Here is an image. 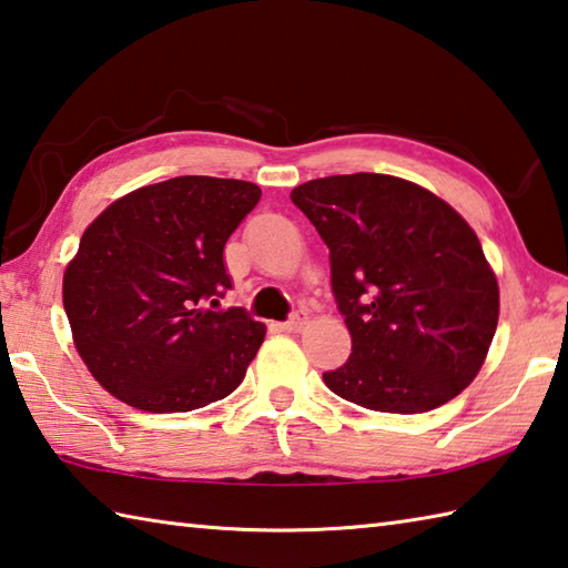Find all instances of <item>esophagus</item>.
<instances>
[{
    "mask_svg": "<svg viewBox=\"0 0 568 568\" xmlns=\"http://www.w3.org/2000/svg\"><path fill=\"white\" fill-rule=\"evenodd\" d=\"M305 322H307V315H305V313H295L291 320L283 322L281 329H283V332H300V329H303Z\"/></svg>",
    "mask_w": 568,
    "mask_h": 568,
    "instance_id": "esophagus-1",
    "label": "esophagus"
}]
</instances>
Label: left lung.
Wrapping results in <instances>:
<instances>
[{
	"mask_svg": "<svg viewBox=\"0 0 568 568\" xmlns=\"http://www.w3.org/2000/svg\"><path fill=\"white\" fill-rule=\"evenodd\" d=\"M293 204L329 248L352 354L329 392L384 414H426L468 386L490 349L499 287L475 231L428 189L392 174H335Z\"/></svg>",
	"mask_w": 568,
	"mask_h": 568,
	"instance_id": "left-lung-1",
	"label": "left lung"
}]
</instances>
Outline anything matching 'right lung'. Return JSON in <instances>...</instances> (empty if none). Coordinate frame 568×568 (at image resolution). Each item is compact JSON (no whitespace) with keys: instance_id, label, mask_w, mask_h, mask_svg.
<instances>
[{"instance_id":"1","label":"right lung","mask_w":568,"mask_h":568,"mask_svg":"<svg viewBox=\"0 0 568 568\" xmlns=\"http://www.w3.org/2000/svg\"><path fill=\"white\" fill-rule=\"evenodd\" d=\"M258 199L251 182L174 176L118 199L85 229L63 273V307L105 392L180 414L243 382L265 325L243 307H211L231 291L226 241Z\"/></svg>"}]
</instances>
